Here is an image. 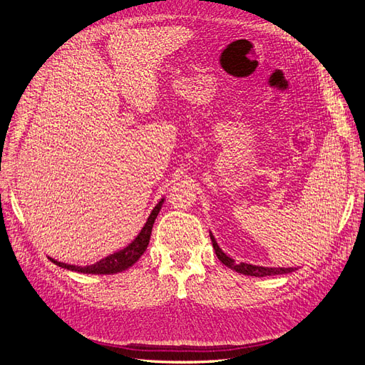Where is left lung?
Wrapping results in <instances>:
<instances>
[{
  "label": "left lung",
  "mask_w": 365,
  "mask_h": 365,
  "mask_svg": "<svg viewBox=\"0 0 365 365\" xmlns=\"http://www.w3.org/2000/svg\"><path fill=\"white\" fill-rule=\"evenodd\" d=\"M213 242V248L217 259L222 262L224 264H227L228 268L235 269L236 272L240 274H245V275H252V277H267V275H279V274H289L292 271H295L297 268H268V267H256V264H250V263H236L233 259L228 257L227 254L219 248V245L216 244V240L213 237V235H210Z\"/></svg>",
  "instance_id": "left-lung-1"
}]
</instances>
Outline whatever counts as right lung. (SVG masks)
<instances>
[{"label":"right lung","mask_w":365,"mask_h":365,"mask_svg":"<svg viewBox=\"0 0 365 365\" xmlns=\"http://www.w3.org/2000/svg\"><path fill=\"white\" fill-rule=\"evenodd\" d=\"M163 202H164V200H161L155 205V208L152 210V213L148 217V222L145 224V227H143V230L140 231L138 236L134 240H132L126 248L111 254V256L98 260L94 264H88V267H76V264L62 263V262H58L54 259H50V260L53 263H56L58 267H61V268L70 269V271H77V272H83V274H117V272L128 269L143 256V252L146 251V248L149 245V239H150L153 222H155V219L160 213Z\"/></svg>","instance_id":"add662e5"}]
</instances>
